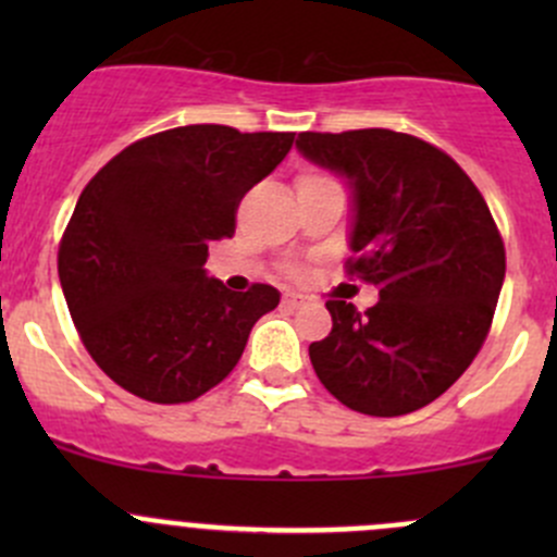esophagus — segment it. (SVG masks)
<instances>
[{"label":"esophagus","mask_w":557,"mask_h":557,"mask_svg":"<svg viewBox=\"0 0 557 557\" xmlns=\"http://www.w3.org/2000/svg\"><path fill=\"white\" fill-rule=\"evenodd\" d=\"M301 301H305V299H301L299 294H294V290H288V294L283 296V305L290 307V310H296V307H301Z\"/></svg>","instance_id":"34e87169"}]
</instances>
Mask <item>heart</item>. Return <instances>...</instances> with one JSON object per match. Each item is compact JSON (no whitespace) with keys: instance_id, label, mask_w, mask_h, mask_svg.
I'll use <instances>...</instances> for the list:
<instances>
[{"instance_id":"obj_1","label":"heart","mask_w":557,"mask_h":557,"mask_svg":"<svg viewBox=\"0 0 557 557\" xmlns=\"http://www.w3.org/2000/svg\"><path fill=\"white\" fill-rule=\"evenodd\" d=\"M325 177H320V174H312V172H307V174H301L299 177V185H312V183H323Z\"/></svg>"}]
</instances>
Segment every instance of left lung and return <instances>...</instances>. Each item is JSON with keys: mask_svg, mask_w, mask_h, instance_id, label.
I'll return each mask as SVG.
<instances>
[{"mask_svg": "<svg viewBox=\"0 0 557 557\" xmlns=\"http://www.w3.org/2000/svg\"><path fill=\"white\" fill-rule=\"evenodd\" d=\"M296 148L352 190L347 272L380 290L358 312L325 301L331 334L310 361L325 391L374 418L414 412L480 352L507 272L485 199L447 153L412 134L301 132Z\"/></svg>", "mask_w": 557, "mask_h": 557, "instance_id": "1", "label": "left lung"}]
</instances>
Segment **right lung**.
<instances>
[{
    "label": "right lung",
    "mask_w": 557,
    "mask_h": 557,
    "mask_svg": "<svg viewBox=\"0 0 557 557\" xmlns=\"http://www.w3.org/2000/svg\"><path fill=\"white\" fill-rule=\"evenodd\" d=\"M294 132L196 123L128 145L91 177L59 245V280L83 345L123 391L194 401L228 377L272 285L234 294L205 269L237 207L288 156Z\"/></svg>",
    "instance_id": "add662e5"
}]
</instances>
